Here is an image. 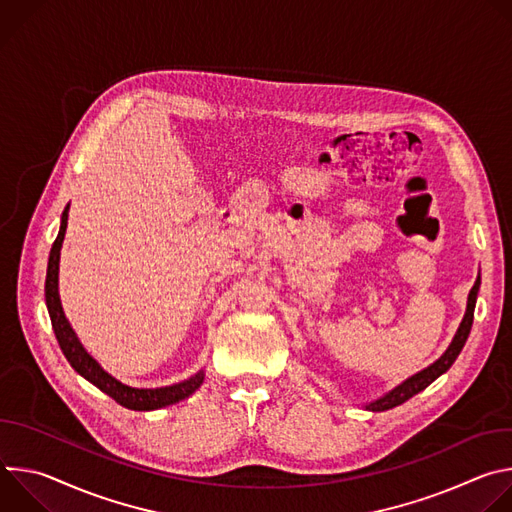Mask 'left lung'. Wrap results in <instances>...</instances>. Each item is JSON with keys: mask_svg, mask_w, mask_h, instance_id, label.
<instances>
[{"mask_svg": "<svg viewBox=\"0 0 512 512\" xmlns=\"http://www.w3.org/2000/svg\"><path fill=\"white\" fill-rule=\"evenodd\" d=\"M478 289H480V277L476 279L474 287L470 289L464 320H462V324H460V328H458V332H456L452 344L448 346V350H446L440 358H437L433 364H429L427 369H423V371H419L417 375L409 377V379L403 381L399 387H395L393 391H389V393L383 395L381 399L371 401V403H367L364 407H367L369 411H387V409H393V407L405 403L407 399H411L413 395H417L419 391H423L425 387H429L437 377H442V375L452 367L454 360L458 358V354L462 352V348H464V344H466V340H468V336H470L472 322H474V308H476Z\"/></svg>", "mask_w": 512, "mask_h": 512, "instance_id": "obj_1", "label": "left lung"}]
</instances>
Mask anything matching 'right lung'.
Instances as JSON below:
<instances>
[{
    "mask_svg": "<svg viewBox=\"0 0 512 512\" xmlns=\"http://www.w3.org/2000/svg\"><path fill=\"white\" fill-rule=\"evenodd\" d=\"M68 206L70 204H66L64 212H62L60 231L50 249L44 291H46V306H48V314L52 320L56 340H58L66 360L70 362V367L75 369L81 377L91 381L95 387H99L103 393H107L111 399H115L119 405L133 409V411H154V409H162V407L174 405V403L190 397L202 385L204 371H198L194 377H190L182 383L170 385V387L135 389V387L123 385L121 381L113 379L107 371H103L101 364L83 348L75 330L70 328L64 312H62V304H60V296H58V263H60V247H62L66 223H68Z\"/></svg>",
    "mask_w": 512,
    "mask_h": 512,
    "instance_id": "right-lung-1",
    "label": "right lung"
}]
</instances>
